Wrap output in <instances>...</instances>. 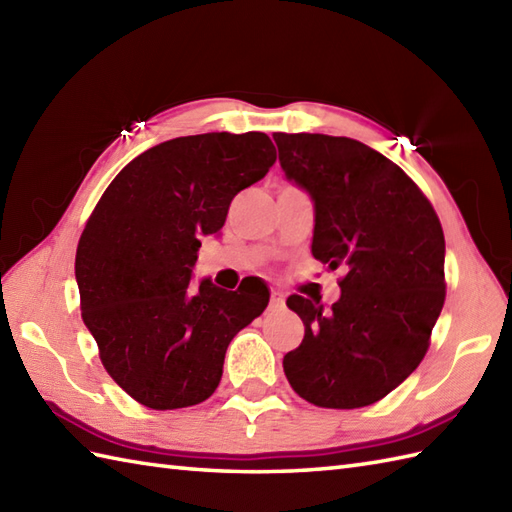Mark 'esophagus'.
Returning a JSON list of instances; mask_svg holds the SVG:
<instances>
[{
    "mask_svg": "<svg viewBox=\"0 0 512 512\" xmlns=\"http://www.w3.org/2000/svg\"><path fill=\"white\" fill-rule=\"evenodd\" d=\"M284 292L281 290H273L270 292V308L273 310H277V308H284Z\"/></svg>",
    "mask_w": 512,
    "mask_h": 512,
    "instance_id": "1",
    "label": "esophagus"
}]
</instances>
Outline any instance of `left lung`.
Wrapping results in <instances>:
<instances>
[{
	"label": "left lung",
	"instance_id": "obj_1",
	"mask_svg": "<svg viewBox=\"0 0 512 512\" xmlns=\"http://www.w3.org/2000/svg\"><path fill=\"white\" fill-rule=\"evenodd\" d=\"M273 138L286 178L314 202V259L345 270L330 308L288 297L306 334L284 356L286 378L317 407H367L429 350L447 295L440 220L405 171L354 138Z\"/></svg>",
	"mask_w": 512,
	"mask_h": 512
}]
</instances>
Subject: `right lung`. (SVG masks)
Segmentation results:
<instances>
[{
    "mask_svg": "<svg viewBox=\"0 0 512 512\" xmlns=\"http://www.w3.org/2000/svg\"><path fill=\"white\" fill-rule=\"evenodd\" d=\"M262 132H211L143 151L101 195L76 248L81 317L103 367L149 409L198 405L220 385L233 336L268 288H191L202 235L220 233L235 195L275 165Z\"/></svg>",
    "mask_w": 512,
    "mask_h": 512,
    "instance_id": "add662e5",
    "label": "right lung"
}]
</instances>
